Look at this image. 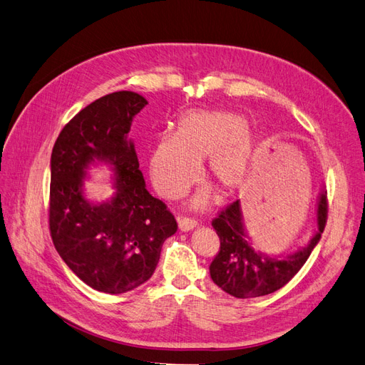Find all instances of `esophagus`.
<instances>
[{"mask_svg":"<svg viewBox=\"0 0 365 365\" xmlns=\"http://www.w3.org/2000/svg\"><path fill=\"white\" fill-rule=\"evenodd\" d=\"M179 229L182 232H187V230H192L197 226V221L191 217H180L179 220Z\"/></svg>","mask_w":365,"mask_h":365,"instance_id":"esophagus-1","label":"esophagus"}]
</instances>
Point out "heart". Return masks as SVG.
<instances>
[{
    "instance_id": "obj_1",
    "label": "heart",
    "mask_w": 365,
    "mask_h": 365,
    "mask_svg": "<svg viewBox=\"0 0 365 365\" xmlns=\"http://www.w3.org/2000/svg\"><path fill=\"white\" fill-rule=\"evenodd\" d=\"M257 139L245 118L227 110H191L182 115L174 133L159 138L151 148L148 168L156 191L175 200L187 192L206 159V178L221 192L233 194L244 186L252 171ZM207 202L206 194L194 207Z\"/></svg>"
}]
</instances>
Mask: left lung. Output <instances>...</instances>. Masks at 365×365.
Returning <instances> with one entry per match:
<instances>
[{
	"label": "left lung",
	"mask_w": 365,
	"mask_h": 365,
	"mask_svg": "<svg viewBox=\"0 0 365 365\" xmlns=\"http://www.w3.org/2000/svg\"><path fill=\"white\" fill-rule=\"evenodd\" d=\"M327 221V192L323 191L317 207L319 230L309 244L287 257H269L255 252L247 240L240 200L221 209L212 220L220 238V250L209 267L214 284L237 299H252L272 294L299 273L320 241Z\"/></svg>",
	"instance_id": "obj_1"
}]
</instances>
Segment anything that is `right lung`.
<instances>
[{
    "mask_svg": "<svg viewBox=\"0 0 365 365\" xmlns=\"http://www.w3.org/2000/svg\"><path fill=\"white\" fill-rule=\"evenodd\" d=\"M147 100L132 91L104 96L69 121L51 153L48 222L57 253L91 288L121 294L147 282L162 244L178 230L167 205L145 190L133 144V116ZM109 161L117 175L110 202L92 205L81 192L86 168Z\"/></svg>",
    "mask_w": 365,
    "mask_h": 365,
    "instance_id": "add662e5",
    "label": "right lung"
}]
</instances>
